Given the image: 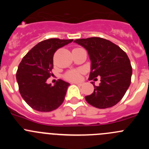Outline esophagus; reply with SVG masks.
<instances>
[{
	"label": "esophagus",
	"mask_w": 149,
	"mask_h": 149,
	"mask_svg": "<svg viewBox=\"0 0 149 149\" xmlns=\"http://www.w3.org/2000/svg\"><path fill=\"white\" fill-rule=\"evenodd\" d=\"M74 84H76V85H78V86H82V83H81V82H76V83H74Z\"/></svg>",
	"instance_id": "1"
}]
</instances>
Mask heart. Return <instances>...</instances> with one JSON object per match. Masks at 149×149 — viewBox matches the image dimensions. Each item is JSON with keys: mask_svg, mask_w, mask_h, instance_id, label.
Masks as SVG:
<instances>
[{"mask_svg": "<svg viewBox=\"0 0 149 149\" xmlns=\"http://www.w3.org/2000/svg\"><path fill=\"white\" fill-rule=\"evenodd\" d=\"M81 72L80 70H72L65 74V78L69 81H78L81 77Z\"/></svg>", "mask_w": 149, "mask_h": 149, "instance_id": "heart-1", "label": "heart"}]
</instances>
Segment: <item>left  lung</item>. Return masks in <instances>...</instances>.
<instances>
[{"instance_id": "obj_1", "label": "left lung", "mask_w": 149, "mask_h": 149, "mask_svg": "<svg viewBox=\"0 0 149 149\" xmlns=\"http://www.w3.org/2000/svg\"><path fill=\"white\" fill-rule=\"evenodd\" d=\"M74 42L88 51L91 60L89 80L101 77L99 86L92 82L94 92L85 97L86 101L99 109L116 105L131 84L132 68L127 55L118 45L100 37L76 39Z\"/></svg>"}]
</instances>
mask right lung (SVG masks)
Returning a JSON list of instances; mask_svg holds the SVG:
<instances>
[{
	"label": "right lung",
	"mask_w": 149,
	"mask_h": 149,
	"mask_svg": "<svg viewBox=\"0 0 149 149\" xmlns=\"http://www.w3.org/2000/svg\"><path fill=\"white\" fill-rule=\"evenodd\" d=\"M72 41L60 39L42 41L24 56L18 65L16 80L19 92L26 103L34 110L50 112L63 104L70 84L60 79L52 86L46 81L51 75L56 51Z\"/></svg>",
	"instance_id": "obj_1"
}]
</instances>
